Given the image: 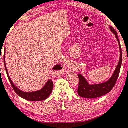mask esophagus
Masks as SVG:
<instances>
[{
	"instance_id": "esophagus-1",
	"label": "esophagus",
	"mask_w": 128,
	"mask_h": 128,
	"mask_svg": "<svg viewBox=\"0 0 128 128\" xmlns=\"http://www.w3.org/2000/svg\"><path fill=\"white\" fill-rule=\"evenodd\" d=\"M62 67H64V66H62Z\"/></svg>"
}]
</instances>
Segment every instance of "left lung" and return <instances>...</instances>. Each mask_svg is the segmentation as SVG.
<instances>
[{
    "instance_id": "left-lung-1",
    "label": "left lung",
    "mask_w": 128,
    "mask_h": 128,
    "mask_svg": "<svg viewBox=\"0 0 128 128\" xmlns=\"http://www.w3.org/2000/svg\"><path fill=\"white\" fill-rule=\"evenodd\" d=\"M110 28L112 32L116 35V38L117 39L119 44L120 50L119 62L111 78L105 83L99 84L89 85L88 83L86 80L80 74H79L78 78H79V82L78 88V93L80 96L83 97V98L90 99L96 98L106 95L113 89L117 80L118 78L122 64V53L121 44H120L117 32L112 26H110Z\"/></svg>"
}]
</instances>
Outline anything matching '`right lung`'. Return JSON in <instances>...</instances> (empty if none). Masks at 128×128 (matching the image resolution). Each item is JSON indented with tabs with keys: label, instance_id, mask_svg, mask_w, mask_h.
I'll use <instances>...</instances> for the list:
<instances>
[{
	"label": "right lung",
	"instance_id": "1",
	"mask_svg": "<svg viewBox=\"0 0 128 128\" xmlns=\"http://www.w3.org/2000/svg\"><path fill=\"white\" fill-rule=\"evenodd\" d=\"M5 50H4V66H5V69L6 70L7 76H8V80L10 82L11 86H12L13 89L15 91V92L18 94L19 96L21 97V98L24 99V100H30V101H41V100H44L46 99L48 97L50 94L52 92L53 87V83L52 80H49L48 81V82L46 84L45 86L43 87L41 90H40L39 91H35V92H23V91H20V90H19L16 88V87L13 84L12 82L11 81V80L8 76V72H7L6 66L5 64ZM62 69V67L60 68H58V66H54V68H53V70H59Z\"/></svg>",
	"mask_w": 128,
	"mask_h": 128
}]
</instances>
